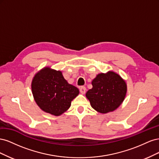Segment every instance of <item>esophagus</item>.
I'll return each instance as SVG.
<instances>
[{
	"instance_id": "1",
	"label": "esophagus",
	"mask_w": 159,
	"mask_h": 159,
	"mask_svg": "<svg viewBox=\"0 0 159 159\" xmlns=\"http://www.w3.org/2000/svg\"><path fill=\"white\" fill-rule=\"evenodd\" d=\"M85 91H86V88L85 87H81L80 88V91L81 94H84L85 93Z\"/></svg>"
}]
</instances>
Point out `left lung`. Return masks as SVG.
<instances>
[{"mask_svg": "<svg viewBox=\"0 0 159 159\" xmlns=\"http://www.w3.org/2000/svg\"><path fill=\"white\" fill-rule=\"evenodd\" d=\"M91 84L93 88L87 91L85 96L92 108L100 113L113 111L125 98L126 81L113 71L98 74Z\"/></svg>", "mask_w": 159, "mask_h": 159, "instance_id": "1", "label": "left lung"}]
</instances>
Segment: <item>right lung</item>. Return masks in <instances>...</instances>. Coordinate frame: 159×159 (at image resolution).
<instances>
[{
	"label": "right lung",
	"mask_w": 159,
	"mask_h": 159,
	"mask_svg": "<svg viewBox=\"0 0 159 159\" xmlns=\"http://www.w3.org/2000/svg\"><path fill=\"white\" fill-rule=\"evenodd\" d=\"M35 102L43 111L60 116L71 106L80 91L68 84L60 70L44 67L34 76L31 84Z\"/></svg>",
	"instance_id": "right-lung-1"
}]
</instances>
